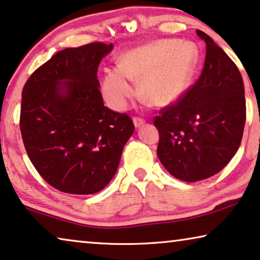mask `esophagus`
<instances>
[{"label": "esophagus", "mask_w": 260, "mask_h": 260, "mask_svg": "<svg viewBox=\"0 0 260 260\" xmlns=\"http://www.w3.org/2000/svg\"><path fill=\"white\" fill-rule=\"evenodd\" d=\"M134 124H135V126H136V127H141L142 125H144L145 121L141 117H135L134 118Z\"/></svg>", "instance_id": "esophagus-1"}]
</instances>
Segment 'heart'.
<instances>
[{
    "mask_svg": "<svg viewBox=\"0 0 260 260\" xmlns=\"http://www.w3.org/2000/svg\"><path fill=\"white\" fill-rule=\"evenodd\" d=\"M196 50L189 43L159 40L126 51L119 69L105 70L102 91L116 110H123L135 96L130 81L139 84V97L151 107H167L183 95L196 67Z\"/></svg>",
    "mask_w": 260,
    "mask_h": 260,
    "instance_id": "b5f03b06",
    "label": "heart"
}]
</instances>
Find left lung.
Listing matches in <instances>:
<instances>
[{"mask_svg":"<svg viewBox=\"0 0 260 260\" xmlns=\"http://www.w3.org/2000/svg\"><path fill=\"white\" fill-rule=\"evenodd\" d=\"M205 63L196 83L178 102L153 118L159 133L157 156L184 182L216 175L238 150L246 119L244 82L238 68L205 32Z\"/></svg>","mask_w":260,"mask_h":260,"instance_id":"1","label":"left lung"}]
</instances>
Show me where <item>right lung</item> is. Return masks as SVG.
Masks as SVG:
<instances>
[{
	"mask_svg": "<svg viewBox=\"0 0 260 260\" xmlns=\"http://www.w3.org/2000/svg\"><path fill=\"white\" fill-rule=\"evenodd\" d=\"M112 44L67 48L23 86L20 129L29 159L48 184L73 194L103 190L135 126L104 107L97 70Z\"/></svg>",
	"mask_w": 260,
	"mask_h": 260,
	"instance_id": "obj_1",
	"label": "right lung"
}]
</instances>
